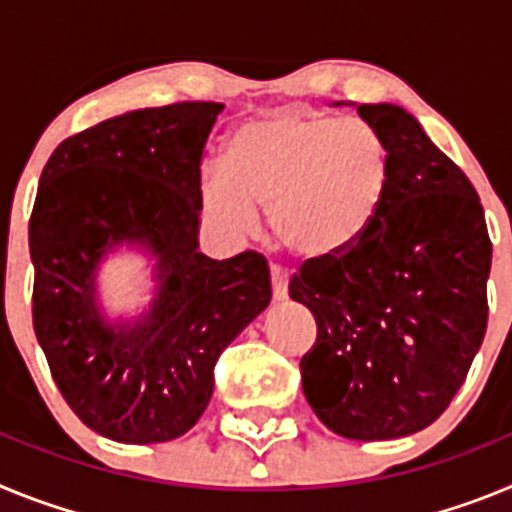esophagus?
Segmentation results:
<instances>
[{"mask_svg":"<svg viewBox=\"0 0 512 512\" xmlns=\"http://www.w3.org/2000/svg\"><path fill=\"white\" fill-rule=\"evenodd\" d=\"M287 277H284V271L279 269V266H271V295H274V300L282 302L287 300Z\"/></svg>","mask_w":512,"mask_h":512,"instance_id":"1","label":"esophagus"}]
</instances>
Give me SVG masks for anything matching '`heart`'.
<instances>
[{"instance_id": "obj_1", "label": "heart", "mask_w": 512, "mask_h": 512, "mask_svg": "<svg viewBox=\"0 0 512 512\" xmlns=\"http://www.w3.org/2000/svg\"><path fill=\"white\" fill-rule=\"evenodd\" d=\"M390 179V151L369 122L274 112L230 133L223 169L202 176L200 207L230 238L256 233L264 207L297 264L328 266L377 228Z\"/></svg>"}]
</instances>
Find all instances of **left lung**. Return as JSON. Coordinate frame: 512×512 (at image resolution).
<instances>
[{"instance_id": "8db88e82", "label": "left lung", "mask_w": 512, "mask_h": 512, "mask_svg": "<svg viewBox=\"0 0 512 512\" xmlns=\"http://www.w3.org/2000/svg\"><path fill=\"white\" fill-rule=\"evenodd\" d=\"M390 151L379 223L356 251L307 266L289 297L315 315L302 390L330 431L390 441L431 425L487 330L492 243L467 174L397 104H359Z\"/></svg>"}]
</instances>
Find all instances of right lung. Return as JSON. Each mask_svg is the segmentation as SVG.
<instances>
[{
  "mask_svg": "<svg viewBox=\"0 0 512 512\" xmlns=\"http://www.w3.org/2000/svg\"><path fill=\"white\" fill-rule=\"evenodd\" d=\"M225 104L176 102L71 135L40 174L30 215L33 328L63 400L120 443L179 438L205 413L215 364L271 300L269 266L215 261L200 241V164ZM120 245L154 259L157 295L135 321L96 300L98 261Z\"/></svg>",
  "mask_w": 512,
  "mask_h": 512,
  "instance_id": "add662e5",
  "label": "right lung"
}]
</instances>
